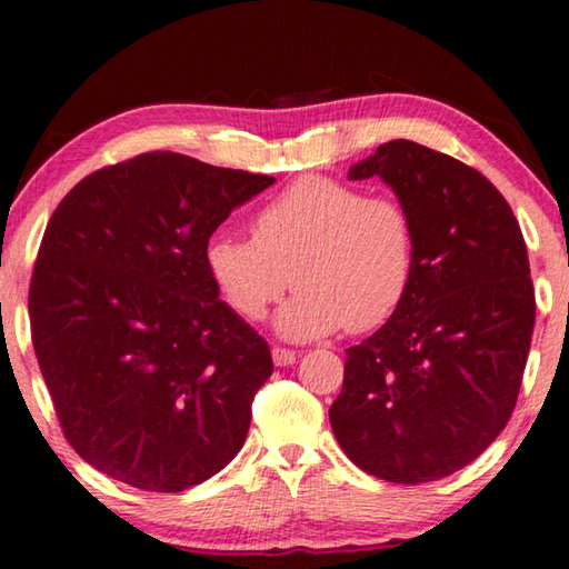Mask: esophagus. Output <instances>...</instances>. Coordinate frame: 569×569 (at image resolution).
Instances as JSON below:
<instances>
[{
    "label": "esophagus",
    "instance_id": "1",
    "mask_svg": "<svg viewBox=\"0 0 569 569\" xmlns=\"http://www.w3.org/2000/svg\"><path fill=\"white\" fill-rule=\"evenodd\" d=\"M272 358H274V366H292L297 360V352L295 350H287V348H272Z\"/></svg>",
    "mask_w": 569,
    "mask_h": 569
}]
</instances>
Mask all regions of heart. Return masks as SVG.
I'll list each match as a JSON object with an SVG mask.
<instances>
[{
    "label": "heart",
    "instance_id": "heart-1",
    "mask_svg": "<svg viewBox=\"0 0 569 569\" xmlns=\"http://www.w3.org/2000/svg\"><path fill=\"white\" fill-rule=\"evenodd\" d=\"M203 262L241 320H262L295 282L297 292L277 315L284 338H325L342 325L360 335L393 318L411 290L416 223L393 197L302 176L254 213L251 239L231 231L209 237Z\"/></svg>",
    "mask_w": 569,
    "mask_h": 569
}]
</instances>
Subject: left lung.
<instances>
[{
	"mask_svg": "<svg viewBox=\"0 0 569 569\" xmlns=\"http://www.w3.org/2000/svg\"><path fill=\"white\" fill-rule=\"evenodd\" d=\"M380 176L416 223V274L383 328L346 350L335 439L372 477L423 483L471 463L517 406L535 330L527 244L487 176L413 141L350 169Z\"/></svg>",
	"mask_w": 569,
	"mask_h": 569,
	"instance_id": "obj_1",
	"label": "left lung"
}]
</instances>
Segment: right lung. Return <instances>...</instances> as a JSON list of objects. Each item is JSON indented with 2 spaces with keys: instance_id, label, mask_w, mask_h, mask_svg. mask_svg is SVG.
Returning <instances> with one entry per match:
<instances>
[{
  "instance_id": "obj_1",
  "label": "right lung",
  "mask_w": 569,
  "mask_h": 569,
  "mask_svg": "<svg viewBox=\"0 0 569 569\" xmlns=\"http://www.w3.org/2000/svg\"><path fill=\"white\" fill-rule=\"evenodd\" d=\"M272 176L151 151L82 179L48 221L32 346L64 439L90 467L176 495L244 446L267 340L219 300L203 249Z\"/></svg>"
}]
</instances>
